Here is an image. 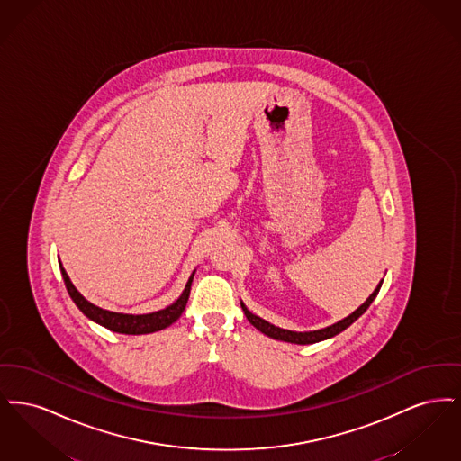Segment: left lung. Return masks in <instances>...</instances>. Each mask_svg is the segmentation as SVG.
Wrapping results in <instances>:
<instances>
[{
    "mask_svg": "<svg viewBox=\"0 0 461 461\" xmlns=\"http://www.w3.org/2000/svg\"><path fill=\"white\" fill-rule=\"evenodd\" d=\"M382 282H384V280H382ZM382 282L373 290L372 295H370L361 306L357 307L354 312H351L349 316H346L344 320H340V321H337V323H333V325H330V327H325V329L311 330V331H292V330L275 327L273 323L266 321L261 316L250 312L243 303H240V306L241 309H243V312H245V316H247V320L250 321V325H254L259 331H263L264 335H267V337H271V339H276V340H282V342L306 346V344H316V342L331 339V337L339 335L340 331H344L348 327H351L352 323H354V321L370 307L373 301H375V297H376V294H378V290H380V286H382Z\"/></svg>",
    "mask_w": 461,
    "mask_h": 461,
    "instance_id": "8db88e82",
    "label": "left lung"
}]
</instances>
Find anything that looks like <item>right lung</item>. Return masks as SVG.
<instances>
[{
    "mask_svg": "<svg viewBox=\"0 0 461 461\" xmlns=\"http://www.w3.org/2000/svg\"><path fill=\"white\" fill-rule=\"evenodd\" d=\"M60 264V271H62V276H64V282H66L67 292L70 295V299L74 301V304L79 307V311L89 318L91 321L105 327V329L112 330L115 333H126V335H143V333H154L158 330L167 329L169 325H173L176 320L181 316V312L185 311L186 303H188V297H190V288H192V282H194V276H195V271L190 275L186 285L183 294L176 299L175 303L171 306L164 307V309H158L154 312H147V314H130V312H115V311H109V309H104V307L95 306L91 304L88 299H85L81 295V292L74 286V284L70 282L68 275H67L66 269L62 263Z\"/></svg>",
    "mask_w": 461,
    "mask_h": 461,
    "instance_id": "right-lung-1",
    "label": "right lung"
}]
</instances>
